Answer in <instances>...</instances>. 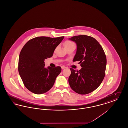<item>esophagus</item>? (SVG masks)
<instances>
[{"label": "esophagus", "mask_w": 128, "mask_h": 128, "mask_svg": "<svg viewBox=\"0 0 128 128\" xmlns=\"http://www.w3.org/2000/svg\"><path fill=\"white\" fill-rule=\"evenodd\" d=\"M66 68V67H65V66H61V68H62V70H63V69H64V68Z\"/></svg>", "instance_id": "34e87169"}]
</instances>
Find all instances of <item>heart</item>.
<instances>
[{"label":"heart","mask_w":128,"mask_h":128,"mask_svg":"<svg viewBox=\"0 0 128 128\" xmlns=\"http://www.w3.org/2000/svg\"><path fill=\"white\" fill-rule=\"evenodd\" d=\"M72 44H74V43L73 42H71L70 41L68 40V41H66L64 43V46H65V47H66V46H70V45H72Z\"/></svg>","instance_id":"b5f03b06"}]
</instances>
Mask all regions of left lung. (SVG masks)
<instances>
[{"instance_id": "8db88e82", "label": "left lung", "mask_w": 128, "mask_h": 128, "mask_svg": "<svg viewBox=\"0 0 128 128\" xmlns=\"http://www.w3.org/2000/svg\"><path fill=\"white\" fill-rule=\"evenodd\" d=\"M69 39L77 46L73 61H79L82 67L79 70L70 68L69 84L79 94H89L98 88L104 77L106 56L101 46L92 37L80 35Z\"/></svg>"}]
</instances>
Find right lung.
Segmentation results:
<instances>
[{
    "instance_id": "right-lung-1",
    "label": "right lung",
    "mask_w": 128,
    "mask_h": 128,
    "mask_svg": "<svg viewBox=\"0 0 128 128\" xmlns=\"http://www.w3.org/2000/svg\"><path fill=\"white\" fill-rule=\"evenodd\" d=\"M64 37H37L28 41L22 48L18 58V73L30 91L40 94L53 87L61 72V67L46 68L44 60L53 56Z\"/></svg>"
}]
</instances>
